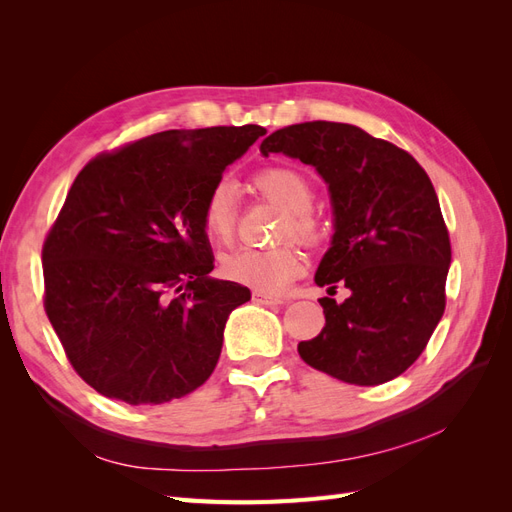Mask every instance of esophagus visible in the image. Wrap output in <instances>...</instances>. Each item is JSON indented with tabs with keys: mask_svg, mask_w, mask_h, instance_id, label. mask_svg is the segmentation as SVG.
Here are the masks:
<instances>
[{
	"mask_svg": "<svg viewBox=\"0 0 512 512\" xmlns=\"http://www.w3.org/2000/svg\"><path fill=\"white\" fill-rule=\"evenodd\" d=\"M252 301L254 303H258V305H284V301L282 299H277V297H269V294H262V292H254L252 294Z\"/></svg>",
	"mask_w": 512,
	"mask_h": 512,
	"instance_id": "obj_1",
	"label": "esophagus"
}]
</instances>
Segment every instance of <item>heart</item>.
Listing matches in <instances>:
<instances>
[{"mask_svg": "<svg viewBox=\"0 0 512 512\" xmlns=\"http://www.w3.org/2000/svg\"><path fill=\"white\" fill-rule=\"evenodd\" d=\"M256 190L271 203L286 209L280 224V239L297 237L314 243L322 235V224L314 215V183L294 166H269L254 177ZM237 190L228 179L215 181L203 198L200 222L215 243H230L237 226ZM305 260L294 245H277L267 250L241 247L222 258L220 271L230 282L250 286L262 294H280L303 273Z\"/></svg>", "mask_w": 512, "mask_h": 512, "instance_id": "1", "label": "heart"}]
</instances>
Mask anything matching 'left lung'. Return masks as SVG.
I'll return each instance as SVG.
<instances>
[{"label": "left lung", "mask_w": 512, "mask_h": 512, "mask_svg": "<svg viewBox=\"0 0 512 512\" xmlns=\"http://www.w3.org/2000/svg\"><path fill=\"white\" fill-rule=\"evenodd\" d=\"M260 151L312 164L329 183L335 235L316 271L324 329L301 359L337 380L376 386L421 356L444 314L451 239L431 179L408 151L350 123L305 121ZM337 285L351 294L331 300Z\"/></svg>", "instance_id": "8db88e82"}]
</instances>
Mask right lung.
I'll list each match as a JSON object with an SVG mask.
<instances>
[{
	"mask_svg": "<svg viewBox=\"0 0 512 512\" xmlns=\"http://www.w3.org/2000/svg\"><path fill=\"white\" fill-rule=\"evenodd\" d=\"M265 134L252 123L166 130L100 153L76 175L42 245L44 312L100 395L156 406L213 374L226 320L252 294L209 277L200 207Z\"/></svg>",
	"mask_w": 512,
	"mask_h": 512,
	"instance_id": "add662e5",
	"label": "right lung"
}]
</instances>
